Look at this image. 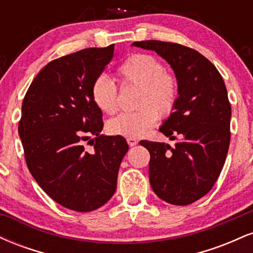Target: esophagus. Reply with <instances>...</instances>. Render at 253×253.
<instances>
[{
	"label": "esophagus",
	"mask_w": 253,
	"mask_h": 253,
	"mask_svg": "<svg viewBox=\"0 0 253 253\" xmlns=\"http://www.w3.org/2000/svg\"><path fill=\"white\" fill-rule=\"evenodd\" d=\"M127 144H128L129 146H134V145L138 144V140H136L135 138H127Z\"/></svg>",
	"instance_id": "obj_1"
}]
</instances>
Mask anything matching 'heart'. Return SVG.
Instances as JSON below:
<instances>
[{
  "mask_svg": "<svg viewBox=\"0 0 253 253\" xmlns=\"http://www.w3.org/2000/svg\"><path fill=\"white\" fill-rule=\"evenodd\" d=\"M119 75L125 84L140 88L136 98L135 112L123 113L107 124L110 134L140 138L158 120L167 117L175 108L178 98V80L165 71L163 63L149 53H135L119 66ZM91 97L101 112L114 114L118 110L119 89L117 83L107 75L95 78L91 85Z\"/></svg>",
  "mask_w": 253,
  "mask_h": 253,
  "instance_id": "heart-1",
  "label": "heart"
}]
</instances>
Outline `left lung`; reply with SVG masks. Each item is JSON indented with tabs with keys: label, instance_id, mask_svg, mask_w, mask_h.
<instances>
[{
	"label": "left lung",
	"instance_id": "1",
	"mask_svg": "<svg viewBox=\"0 0 253 253\" xmlns=\"http://www.w3.org/2000/svg\"><path fill=\"white\" fill-rule=\"evenodd\" d=\"M155 51L178 80L173 113L161 130L175 146L141 140L149 150L150 184L156 195L176 206L205 196L221 172L228 152L231 104L220 72L201 53L175 42L146 40L132 43Z\"/></svg>",
	"mask_w": 253,
	"mask_h": 253
}]
</instances>
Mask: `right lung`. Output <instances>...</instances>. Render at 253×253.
Here are the masks:
<instances>
[{"instance_id":"right-lung-1","label":"right lung","mask_w":253,"mask_h":253,"mask_svg":"<svg viewBox=\"0 0 253 253\" xmlns=\"http://www.w3.org/2000/svg\"><path fill=\"white\" fill-rule=\"evenodd\" d=\"M114 54V45L84 48L43 66L22 102L19 135L28 170L42 189L63 207L91 211L117 189L125 138L101 134L102 112L91 85ZM95 136L86 153L82 140Z\"/></svg>"}]
</instances>
